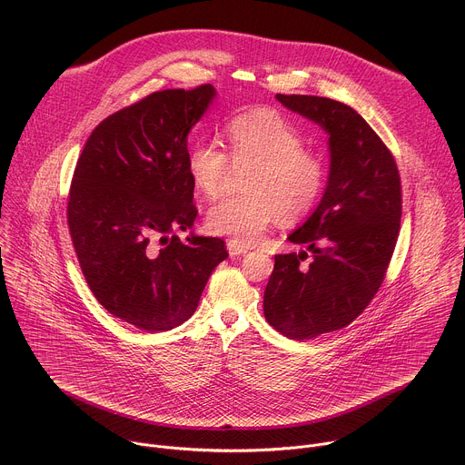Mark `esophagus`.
I'll use <instances>...</instances> for the list:
<instances>
[{
	"mask_svg": "<svg viewBox=\"0 0 465 465\" xmlns=\"http://www.w3.org/2000/svg\"><path fill=\"white\" fill-rule=\"evenodd\" d=\"M228 253L232 255V257H235V255H242V253H246L248 252V248L246 246H242V244H239V242H235V241H228Z\"/></svg>",
	"mask_w": 465,
	"mask_h": 465,
	"instance_id": "obj_1",
	"label": "esophagus"
}]
</instances>
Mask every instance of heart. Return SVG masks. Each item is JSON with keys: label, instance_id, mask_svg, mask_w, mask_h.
Segmentation results:
<instances>
[{"label": "heart", "instance_id": "b5f03b06", "mask_svg": "<svg viewBox=\"0 0 465 465\" xmlns=\"http://www.w3.org/2000/svg\"><path fill=\"white\" fill-rule=\"evenodd\" d=\"M228 153L215 142H194L185 154L187 174L198 193L219 196L233 169H248L246 194L226 198L206 217L208 230L239 244H253L278 219L294 224L318 204L325 185L323 158L303 147L300 128L276 110L253 108L224 124Z\"/></svg>", "mask_w": 465, "mask_h": 465}]
</instances>
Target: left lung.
Instances as JSON below:
<instances>
[{
    "label": "left lung",
    "mask_w": 465,
    "mask_h": 465,
    "mask_svg": "<svg viewBox=\"0 0 465 465\" xmlns=\"http://www.w3.org/2000/svg\"><path fill=\"white\" fill-rule=\"evenodd\" d=\"M276 99L329 136V178L312 215L289 235L262 296L267 322L294 341L351 323L377 294L401 224V178L373 128L351 106L316 95Z\"/></svg>",
    "instance_id": "obj_1"
}]
</instances>
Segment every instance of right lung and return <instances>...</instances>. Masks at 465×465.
<instances>
[{
  "instance_id": "add662e5",
  "label": "right lung",
  "mask_w": 465,
  "mask_h": 465,
  "mask_svg": "<svg viewBox=\"0 0 465 465\" xmlns=\"http://www.w3.org/2000/svg\"><path fill=\"white\" fill-rule=\"evenodd\" d=\"M215 97L212 84L147 95L104 121L77 162L68 226L97 302L143 331H167L196 311L224 241L191 230L187 134Z\"/></svg>"
}]
</instances>
